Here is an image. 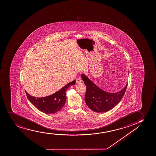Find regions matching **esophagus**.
Masks as SVG:
<instances>
[{
  "label": "esophagus",
  "mask_w": 156,
  "mask_h": 156,
  "mask_svg": "<svg viewBox=\"0 0 156 156\" xmlns=\"http://www.w3.org/2000/svg\"><path fill=\"white\" fill-rule=\"evenodd\" d=\"M82 82V80L80 78H77L76 79V83H80Z\"/></svg>",
  "instance_id": "34e87169"
}]
</instances>
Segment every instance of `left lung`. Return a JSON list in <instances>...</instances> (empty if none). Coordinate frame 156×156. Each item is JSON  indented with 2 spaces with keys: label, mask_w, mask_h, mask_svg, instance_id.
I'll return each mask as SVG.
<instances>
[{
  "label": "left lung",
  "mask_w": 156,
  "mask_h": 156,
  "mask_svg": "<svg viewBox=\"0 0 156 156\" xmlns=\"http://www.w3.org/2000/svg\"><path fill=\"white\" fill-rule=\"evenodd\" d=\"M81 78L86 86L85 98L87 105L96 112H108L114 108L122 99L128 85L120 91L110 93L99 88L85 74L81 75Z\"/></svg>",
  "instance_id": "obj_1"
}]
</instances>
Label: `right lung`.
Wrapping results in <instances>:
<instances>
[{
	"mask_svg": "<svg viewBox=\"0 0 156 156\" xmlns=\"http://www.w3.org/2000/svg\"><path fill=\"white\" fill-rule=\"evenodd\" d=\"M73 80L63 87L59 90L48 96L38 98L30 96L25 91L27 98L35 107L44 114L56 113L61 110L65 104L66 100V91L68 88L75 84Z\"/></svg>",
	"mask_w": 156,
	"mask_h": 156,
	"instance_id": "add662e5",
	"label": "right lung"
}]
</instances>
